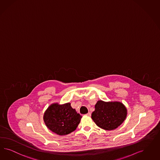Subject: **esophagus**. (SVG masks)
Masks as SVG:
<instances>
[{
    "label": "esophagus",
    "mask_w": 160,
    "mask_h": 160,
    "mask_svg": "<svg viewBox=\"0 0 160 160\" xmlns=\"http://www.w3.org/2000/svg\"><path fill=\"white\" fill-rule=\"evenodd\" d=\"M86 115L88 116H91V113H90V112H88V113H87Z\"/></svg>",
    "instance_id": "esophagus-1"
}]
</instances>
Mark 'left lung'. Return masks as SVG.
Instances as JSON below:
<instances>
[{"label":"left lung","instance_id":"left-lung-1","mask_svg":"<svg viewBox=\"0 0 160 160\" xmlns=\"http://www.w3.org/2000/svg\"><path fill=\"white\" fill-rule=\"evenodd\" d=\"M127 116V108L121 102L99 100L95 105L92 119L100 128L111 131L119 127Z\"/></svg>","mask_w":160,"mask_h":160}]
</instances>
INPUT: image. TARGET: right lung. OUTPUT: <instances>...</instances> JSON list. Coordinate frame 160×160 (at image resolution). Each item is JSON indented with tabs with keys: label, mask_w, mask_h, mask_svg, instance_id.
Wrapping results in <instances>:
<instances>
[{
	"label": "right lung",
	"mask_w": 160,
	"mask_h": 160,
	"mask_svg": "<svg viewBox=\"0 0 160 160\" xmlns=\"http://www.w3.org/2000/svg\"><path fill=\"white\" fill-rule=\"evenodd\" d=\"M82 116L72 109L70 103L59 105L51 104L45 110L44 121L52 132L59 135H65L75 131Z\"/></svg>",
	"instance_id": "right-lung-1"
}]
</instances>
